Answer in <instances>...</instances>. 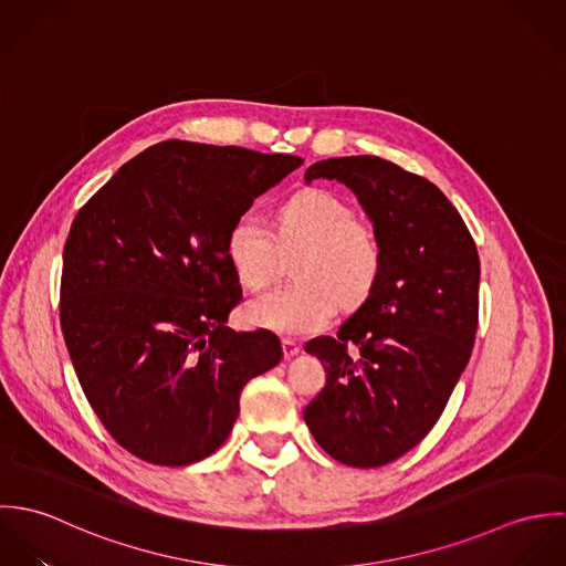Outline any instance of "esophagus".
Here are the masks:
<instances>
[{
	"mask_svg": "<svg viewBox=\"0 0 566 566\" xmlns=\"http://www.w3.org/2000/svg\"><path fill=\"white\" fill-rule=\"evenodd\" d=\"M298 353H301V344L296 339H292V337H283V357L292 359Z\"/></svg>",
	"mask_w": 566,
	"mask_h": 566,
	"instance_id": "obj_1",
	"label": "esophagus"
}]
</instances>
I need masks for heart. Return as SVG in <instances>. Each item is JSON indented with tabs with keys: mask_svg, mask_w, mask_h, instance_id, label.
Wrapping results in <instances>:
<instances>
[{
	"mask_svg": "<svg viewBox=\"0 0 566 566\" xmlns=\"http://www.w3.org/2000/svg\"><path fill=\"white\" fill-rule=\"evenodd\" d=\"M294 259L298 281L245 305V321L281 335H310L324 328L337 307L355 310L377 290L386 250L373 224L357 218L344 198L324 189H303L276 211L274 233L243 211L227 235V259L243 287H268Z\"/></svg>",
	"mask_w": 566,
	"mask_h": 566,
	"instance_id": "obj_1",
	"label": "heart"
}]
</instances>
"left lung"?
I'll list each match as a JSON object with an SVG mask.
<instances>
[{"label": "left lung", "mask_w": 566, "mask_h": 566, "mask_svg": "<svg viewBox=\"0 0 566 566\" xmlns=\"http://www.w3.org/2000/svg\"><path fill=\"white\" fill-rule=\"evenodd\" d=\"M344 182L379 233L386 265L373 296L305 350L326 370L305 422L342 464L375 469L438 422L471 359L480 254L458 209L427 178L379 157L314 163L305 180Z\"/></svg>", "instance_id": "left-lung-1"}]
</instances>
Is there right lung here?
<instances>
[{
	"mask_svg": "<svg viewBox=\"0 0 566 566\" xmlns=\"http://www.w3.org/2000/svg\"><path fill=\"white\" fill-rule=\"evenodd\" d=\"M303 159L161 142L122 165L72 222L61 326L84 397L113 440L187 467L229 438L243 386L274 368L270 331L227 326L242 285L227 235Z\"/></svg>",
	"mask_w": 566,
	"mask_h": 566,
	"instance_id": "add662e5",
	"label": "right lung"
}]
</instances>
